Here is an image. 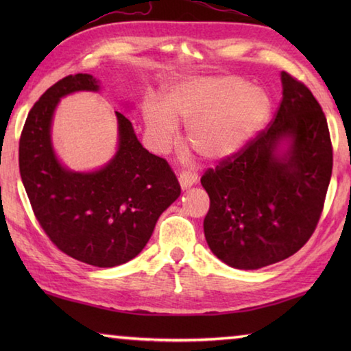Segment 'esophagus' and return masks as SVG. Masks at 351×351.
Instances as JSON below:
<instances>
[{"instance_id":"1","label":"esophagus","mask_w":351,"mask_h":351,"mask_svg":"<svg viewBox=\"0 0 351 351\" xmlns=\"http://www.w3.org/2000/svg\"><path fill=\"white\" fill-rule=\"evenodd\" d=\"M178 180H180L182 189H189L190 186H193V184L198 182V175L195 173V171H181Z\"/></svg>"}]
</instances>
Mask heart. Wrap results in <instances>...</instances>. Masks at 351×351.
Masks as SVG:
<instances>
[{
    "label": "heart",
    "mask_w": 351,
    "mask_h": 351,
    "mask_svg": "<svg viewBox=\"0 0 351 351\" xmlns=\"http://www.w3.org/2000/svg\"><path fill=\"white\" fill-rule=\"evenodd\" d=\"M271 97L263 88L247 85L237 75L193 77L170 86L164 105L148 102L147 132L158 148L178 133V121L187 123V139L195 152L218 161L240 152L268 122Z\"/></svg>",
    "instance_id": "b5f03b06"
}]
</instances>
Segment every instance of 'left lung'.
Here are the masks:
<instances>
[{
    "label": "left lung",
    "mask_w": 351,
    "mask_h": 351,
    "mask_svg": "<svg viewBox=\"0 0 351 351\" xmlns=\"http://www.w3.org/2000/svg\"><path fill=\"white\" fill-rule=\"evenodd\" d=\"M282 86L268 128L201 176L210 198L207 245L237 269L263 268L299 251L316 229L331 180L332 147L322 108L285 71Z\"/></svg>",
    "instance_id": "1"
}]
</instances>
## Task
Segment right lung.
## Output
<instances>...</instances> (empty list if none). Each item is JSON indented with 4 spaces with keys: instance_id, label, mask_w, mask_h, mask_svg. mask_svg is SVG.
Wrapping results in <instances>:
<instances>
[{
    "instance_id": "1",
    "label": "right lung",
    "mask_w": 351,
    "mask_h": 351,
    "mask_svg": "<svg viewBox=\"0 0 351 351\" xmlns=\"http://www.w3.org/2000/svg\"><path fill=\"white\" fill-rule=\"evenodd\" d=\"M75 91H99V82L91 74L63 77L29 111L20 138V175L51 241L83 263L112 268L144 249L181 187L167 161L142 147L119 111L114 158L91 173L64 169L52 150L51 121L58 100Z\"/></svg>"
}]
</instances>
